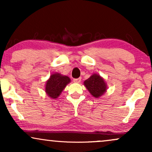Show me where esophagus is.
<instances>
[{
    "mask_svg": "<svg viewBox=\"0 0 152 152\" xmlns=\"http://www.w3.org/2000/svg\"><path fill=\"white\" fill-rule=\"evenodd\" d=\"M81 78H74V81L76 82V83H80V82H81Z\"/></svg>",
    "mask_w": 152,
    "mask_h": 152,
    "instance_id": "34e87169",
    "label": "esophagus"
}]
</instances>
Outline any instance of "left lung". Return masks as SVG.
Wrapping results in <instances>:
<instances>
[{
	"label": "left lung",
	"mask_w": 152,
	"mask_h": 152,
	"mask_svg": "<svg viewBox=\"0 0 152 152\" xmlns=\"http://www.w3.org/2000/svg\"><path fill=\"white\" fill-rule=\"evenodd\" d=\"M83 83L91 94L96 98L100 97L106 91L105 81L99 75L93 74Z\"/></svg>",
	"instance_id": "1"
}]
</instances>
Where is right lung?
I'll return each instance as SVG.
<instances>
[{
  "label": "right lung",
  "mask_w": 152,
  "mask_h": 152,
  "mask_svg": "<svg viewBox=\"0 0 152 152\" xmlns=\"http://www.w3.org/2000/svg\"><path fill=\"white\" fill-rule=\"evenodd\" d=\"M70 81L71 79L68 76H62L58 73L52 74L46 82V94L50 98L56 99Z\"/></svg>",
  "instance_id": "add662e5"
}]
</instances>
